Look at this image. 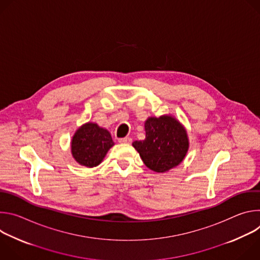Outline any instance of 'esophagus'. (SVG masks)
Returning <instances> with one entry per match:
<instances>
[{
  "label": "esophagus",
  "instance_id": "1",
  "mask_svg": "<svg viewBox=\"0 0 260 260\" xmlns=\"http://www.w3.org/2000/svg\"><path fill=\"white\" fill-rule=\"evenodd\" d=\"M132 138H129V137H125V138H121V139H119L118 140V142L119 143H121V144H131L132 143Z\"/></svg>",
  "mask_w": 260,
  "mask_h": 260
}]
</instances>
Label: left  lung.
Wrapping results in <instances>:
<instances>
[{
    "instance_id": "obj_1",
    "label": "left lung",
    "mask_w": 260,
    "mask_h": 260,
    "mask_svg": "<svg viewBox=\"0 0 260 260\" xmlns=\"http://www.w3.org/2000/svg\"><path fill=\"white\" fill-rule=\"evenodd\" d=\"M146 138L133 146L147 168L164 173L178 166L188 150L186 131L173 117H150L145 122Z\"/></svg>"
}]
</instances>
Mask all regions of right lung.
Here are the masks:
<instances>
[{
	"label": "right lung",
	"instance_id": "obj_1",
	"mask_svg": "<svg viewBox=\"0 0 260 260\" xmlns=\"http://www.w3.org/2000/svg\"><path fill=\"white\" fill-rule=\"evenodd\" d=\"M114 145L108 131L95 123L82 125L72 140V154L78 164L93 168L101 164L108 150Z\"/></svg>",
	"mask_w": 260,
	"mask_h": 260
}]
</instances>
